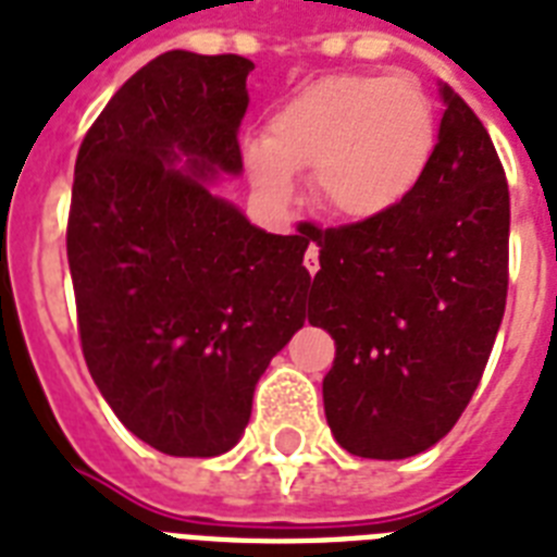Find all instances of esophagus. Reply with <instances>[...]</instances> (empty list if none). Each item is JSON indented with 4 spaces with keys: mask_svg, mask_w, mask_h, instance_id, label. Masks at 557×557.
I'll return each instance as SVG.
<instances>
[{
    "mask_svg": "<svg viewBox=\"0 0 557 557\" xmlns=\"http://www.w3.org/2000/svg\"><path fill=\"white\" fill-rule=\"evenodd\" d=\"M304 265H306V271H309V274H314V271L321 269V248H318V245H309V248H306V257H304Z\"/></svg>",
    "mask_w": 557,
    "mask_h": 557,
    "instance_id": "1",
    "label": "esophagus"
}]
</instances>
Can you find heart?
Masks as SVG:
<instances>
[{"label":"heart","mask_w":557,"mask_h":557,"mask_svg":"<svg viewBox=\"0 0 557 557\" xmlns=\"http://www.w3.org/2000/svg\"><path fill=\"white\" fill-rule=\"evenodd\" d=\"M440 121L413 77L338 72L304 83L269 115L265 138H248L245 170L269 208L297 196V170H312L314 201L347 222H375L413 199L431 173Z\"/></svg>","instance_id":"1"}]
</instances>
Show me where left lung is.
<instances>
[{
    "label": "left lung",
    "mask_w": 557,
    "mask_h": 557,
    "mask_svg": "<svg viewBox=\"0 0 557 557\" xmlns=\"http://www.w3.org/2000/svg\"><path fill=\"white\" fill-rule=\"evenodd\" d=\"M440 144L407 205L375 222L304 225L321 248L309 323L335 338L323 410L367 459L422 454L474 396L506 312L509 185L466 100L440 86Z\"/></svg>",
    "instance_id": "1"
}]
</instances>
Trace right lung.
<instances>
[{
    "label": "right lung",
    "mask_w": 557,
    "mask_h": 557,
    "mask_svg": "<svg viewBox=\"0 0 557 557\" xmlns=\"http://www.w3.org/2000/svg\"><path fill=\"white\" fill-rule=\"evenodd\" d=\"M251 60L168 51L135 72L77 152L69 269L91 379L138 440L219 457L306 321L300 234H265L213 193L243 173Z\"/></svg>",
    "instance_id": "obj_1"
}]
</instances>
